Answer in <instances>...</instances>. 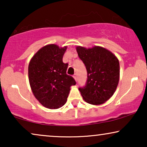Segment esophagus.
Listing matches in <instances>:
<instances>
[{
    "instance_id": "esophagus-1",
    "label": "esophagus",
    "mask_w": 147,
    "mask_h": 147,
    "mask_svg": "<svg viewBox=\"0 0 147 147\" xmlns=\"http://www.w3.org/2000/svg\"><path fill=\"white\" fill-rule=\"evenodd\" d=\"M73 77H74V80H75L76 81H77V75H76V74H74Z\"/></svg>"
}]
</instances>
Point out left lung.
Masks as SVG:
<instances>
[{
  "mask_svg": "<svg viewBox=\"0 0 147 147\" xmlns=\"http://www.w3.org/2000/svg\"><path fill=\"white\" fill-rule=\"evenodd\" d=\"M88 73L86 86L79 90L83 99L92 105H100L115 92L120 78V64L111 51L100 46L76 47Z\"/></svg>",
  "mask_w": 147,
  "mask_h": 147,
  "instance_id": "1",
  "label": "left lung"
}]
</instances>
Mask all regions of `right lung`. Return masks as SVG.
Returning <instances> with one entry per match:
<instances>
[{
	"instance_id": "1",
	"label": "right lung",
	"mask_w": 147,
	"mask_h": 147,
	"mask_svg": "<svg viewBox=\"0 0 147 147\" xmlns=\"http://www.w3.org/2000/svg\"><path fill=\"white\" fill-rule=\"evenodd\" d=\"M67 47L49 44L41 48L30 60L28 67L32 92L45 108L57 109L67 102L70 87L76 82L66 74L67 63L63 62Z\"/></svg>"
}]
</instances>
